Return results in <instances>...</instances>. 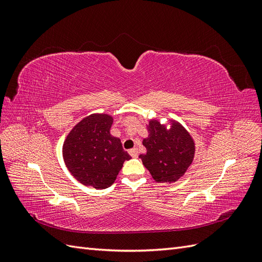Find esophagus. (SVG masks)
Returning <instances> with one entry per match:
<instances>
[{
	"label": "esophagus",
	"mask_w": 262,
	"mask_h": 262,
	"mask_svg": "<svg viewBox=\"0 0 262 262\" xmlns=\"http://www.w3.org/2000/svg\"><path fill=\"white\" fill-rule=\"evenodd\" d=\"M129 154L131 155V157H133V158H137L138 156H139V152H138V149L137 148H132V149H130L129 150Z\"/></svg>",
	"instance_id": "esophagus-1"
}]
</instances>
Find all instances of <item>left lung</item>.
Masks as SVG:
<instances>
[{
  "label": "left lung",
  "mask_w": 262,
  "mask_h": 262,
  "mask_svg": "<svg viewBox=\"0 0 262 262\" xmlns=\"http://www.w3.org/2000/svg\"><path fill=\"white\" fill-rule=\"evenodd\" d=\"M147 129L148 138L143 140L147 153L140 155L143 165L157 182L177 181L193 161L192 138L178 122H172L167 129L157 120H150Z\"/></svg>",
  "instance_id": "obj_1"
}]
</instances>
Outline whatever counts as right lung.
Wrapping results in <instances>:
<instances>
[{
	"label": "right lung",
	"instance_id": "right-lung-1",
	"mask_svg": "<svg viewBox=\"0 0 262 262\" xmlns=\"http://www.w3.org/2000/svg\"><path fill=\"white\" fill-rule=\"evenodd\" d=\"M112 124V116L91 115L74 126L63 144L67 167L85 186L110 187L131 158L120 140L110 134Z\"/></svg>",
	"mask_w": 262,
	"mask_h": 262
}]
</instances>
